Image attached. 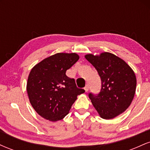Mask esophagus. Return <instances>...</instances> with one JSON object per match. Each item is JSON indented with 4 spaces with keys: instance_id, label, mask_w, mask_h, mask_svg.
Returning a JSON list of instances; mask_svg holds the SVG:
<instances>
[{
    "instance_id": "obj_1",
    "label": "esophagus",
    "mask_w": 150,
    "mask_h": 150,
    "mask_svg": "<svg viewBox=\"0 0 150 150\" xmlns=\"http://www.w3.org/2000/svg\"><path fill=\"white\" fill-rule=\"evenodd\" d=\"M84 89H85V92H87V91H88V90H89V87H88V86H87V85H86V86H85V87H84Z\"/></svg>"
}]
</instances>
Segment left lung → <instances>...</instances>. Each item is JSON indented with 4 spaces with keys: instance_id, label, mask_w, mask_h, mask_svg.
Here are the masks:
<instances>
[{
    "instance_id": "obj_1",
    "label": "left lung",
    "mask_w": 150,
    "mask_h": 150,
    "mask_svg": "<svg viewBox=\"0 0 150 150\" xmlns=\"http://www.w3.org/2000/svg\"><path fill=\"white\" fill-rule=\"evenodd\" d=\"M85 57L96 68L101 80L100 92L89 94L93 106L104 119L118 116L129 107L135 96V73L123 59L111 53L87 54Z\"/></svg>"
}]
</instances>
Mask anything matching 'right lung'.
<instances>
[{
  "label": "right lung",
  "instance_id": "1",
  "mask_svg": "<svg viewBox=\"0 0 150 150\" xmlns=\"http://www.w3.org/2000/svg\"><path fill=\"white\" fill-rule=\"evenodd\" d=\"M75 53H58L45 58L31 70L27 91L32 107L51 121L63 119L69 113L77 95L85 92L65 75L78 61Z\"/></svg>",
  "mask_w": 150,
  "mask_h": 150
}]
</instances>
